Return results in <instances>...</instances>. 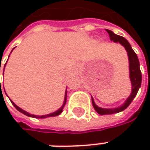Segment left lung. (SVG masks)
Returning <instances> with one entry per match:
<instances>
[{
  "mask_svg": "<svg viewBox=\"0 0 150 150\" xmlns=\"http://www.w3.org/2000/svg\"><path fill=\"white\" fill-rule=\"evenodd\" d=\"M106 31L108 33L111 41H113L114 42L120 43L122 46H124V48L127 51L128 57H129V78L131 83H132V93H131L129 97L127 98V100L125 101L124 104L122 106L116 108H99L96 105L94 101H93V98H92L93 106L96 110V112L99 113L100 115L117 113V112L124 111V109H126L128 106L131 103L133 99L137 95V93H138V91L141 86L142 82V74L141 71H140V67H139V58L137 57V54L134 52V51L132 49L129 42L123 37L114 34L112 31H110V30H106Z\"/></svg>",
  "mask_w": 150,
  "mask_h": 150,
  "instance_id": "left-lung-1",
  "label": "left lung"
}]
</instances>
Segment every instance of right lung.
<instances>
[{"label": "right lung", "instance_id": "add662e5", "mask_svg": "<svg viewBox=\"0 0 150 150\" xmlns=\"http://www.w3.org/2000/svg\"><path fill=\"white\" fill-rule=\"evenodd\" d=\"M6 65V64H5ZM0 70H1V65H0ZM0 86H1V81H0ZM66 101H67V92L65 93V98H64V102H63V104H62V106L60 108L58 109V110H57L56 112H52V113H49V114H47V115H42V116H37V115H33V114H30L29 112H26V111H24L23 109H21V108H19L18 106H16V104H15L14 103L12 102V101L11 100V103L14 105V107L21 113H23V114H25L26 116H28V117H32V118H48V117H54V116H57V115H59L61 112H62V109H63V107L65 106V104H66Z\"/></svg>", "mask_w": 150, "mask_h": 150}]
</instances>
